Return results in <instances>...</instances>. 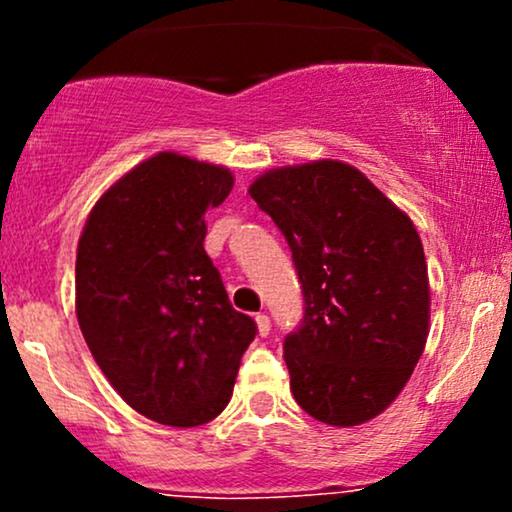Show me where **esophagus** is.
<instances>
[{
    "mask_svg": "<svg viewBox=\"0 0 512 512\" xmlns=\"http://www.w3.org/2000/svg\"><path fill=\"white\" fill-rule=\"evenodd\" d=\"M255 325H257V332H260V337H267L269 327H272V322H269L267 315L260 313V315H255Z\"/></svg>",
    "mask_w": 512,
    "mask_h": 512,
    "instance_id": "1",
    "label": "esophagus"
}]
</instances>
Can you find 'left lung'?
Here are the masks:
<instances>
[{"label": "left lung", "instance_id": "8db88e82", "mask_svg": "<svg viewBox=\"0 0 512 512\" xmlns=\"http://www.w3.org/2000/svg\"><path fill=\"white\" fill-rule=\"evenodd\" d=\"M248 192L284 233L303 289V322L284 342L293 397L322 424H366L426 346L431 291L414 223L332 158L269 170Z\"/></svg>", "mask_w": 512, "mask_h": 512}]
</instances>
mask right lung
Segmentation results:
<instances>
[{"mask_svg":"<svg viewBox=\"0 0 512 512\" xmlns=\"http://www.w3.org/2000/svg\"><path fill=\"white\" fill-rule=\"evenodd\" d=\"M231 190L228 168L161 151L108 187L81 231V334L117 395L158 424L216 419L255 339L204 252V214Z\"/></svg>","mask_w":512,"mask_h":512,"instance_id":"1","label":"right lung"}]
</instances>
